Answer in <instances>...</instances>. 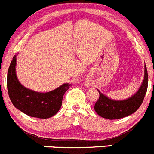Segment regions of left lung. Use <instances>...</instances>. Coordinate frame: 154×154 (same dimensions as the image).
Segmentation results:
<instances>
[{"label": "left lung", "mask_w": 154, "mask_h": 154, "mask_svg": "<svg viewBox=\"0 0 154 154\" xmlns=\"http://www.w3.org/2000/svg\"><path fill=\"white\" fill-rule=\"evenodd\" d=\"M144 69V79L141 86L135 94L127 100L121 101L111 100L98 91L100 96L94 104V110L97 113L108 119H118L137 110L143 103L148 85V74L146 66Z\"/></svg>", "instance_id": "8db88e82"}]
</instances>
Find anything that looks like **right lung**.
Wrapping results in <instances>:
<instances>
[{
  "mask_svg": "<svg viewBox=\"0 0 154 154\" xmlns=\"http://www.w3.org/2000/svg\"><path fill=\"white\" fill-rule=\"evenodd\" d=\"M16 56L10 63L7 72V90L14 106L32 117L47 119L54 116L60 109L63 97L71 85H63L52 91L39 93L26 88L16 75Z\"/></svg>",
  "mask_w": 154,
  "mask_h": 154,
  "instance_id": "add662e5",
  "label": "right lung"
}]
</instances>
